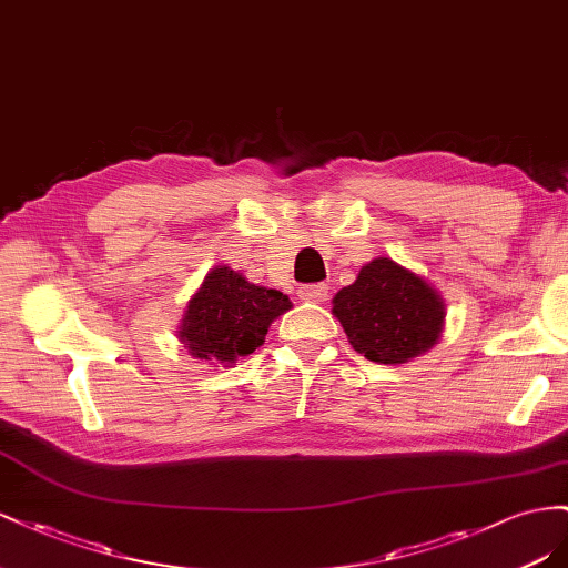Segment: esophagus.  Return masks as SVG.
I'll use <instances>...</instances> for the list:
<instances>
[{
  "label": "esophagus",
  "instance_id": "esophagus-1",
  "mask_svg": "<svg viewBox=\"0 0 568 568\" xmlns=\"http://www.w3.org/2000/svg\"><path fill=\"white\" fill-rule=\"evenodd\" d=\"M297 295H300V300H304V302H314V304L326 302V300H328V285H326V283L302 285Z\"/></svg>",
  "mask_w": 568,
  "mask_h": 568
}]
</instances>
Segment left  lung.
<instances>
[{
	"label": "left lung",
	"instance_id": "1",
	"mask_svg": "<svg viewBox=\"0 0 568 568\" xmlns=\"http://www.w3.org/2000/svg\"><path fill=\"white\" fill-rule=\"evenodd\" d=\"M349 345L376 364H404L443 335L445 302L420 275L378 256L333 297Z\"/></svg>",
	"mask_w": 568,
	"mask_h": 568
}]
</instances>
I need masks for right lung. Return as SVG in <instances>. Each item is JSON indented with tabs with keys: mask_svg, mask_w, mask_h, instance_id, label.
<instances>
[{
	"mask_svg": "<svg viewBox=\"0 0 568 568\" xmlns=\"http://www.w3.org/2000/svg\"><path fill=\"white\" fill-rule=\"evenodd\" d=\"M290 306L293 302L281 290L254 285L231 266H216L187 302L178 337L194 359L231 366L264 345L268 326Z\"/></svg>",
	"mask_w": 568,
	"mask_h": 568,
	"instance_id": "1",
	"label": "right lung"
}]
</instances>
